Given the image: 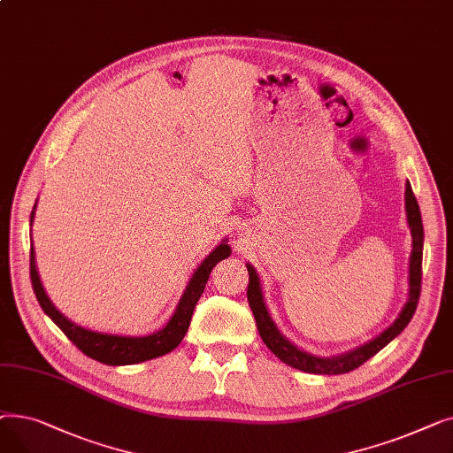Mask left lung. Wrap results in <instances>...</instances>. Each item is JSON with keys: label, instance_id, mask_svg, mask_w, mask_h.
<instances>
[{"label": "left lung", "instance_id": "left-lung-1", "mask_svg": "<svg viewBox=\"0 0 453 453\" xmlns=\"http://www.w3.org/2000/svg\"><path fill=\"white\" fill-rule=\"evenodd\" d=\"M406 214H408V226L411 231V255H410V294L408 301L403 304L402 312L395 319L391 326H388L382 334L376 336L374 340L367 342L365 345L354 349L350 352L340 354V356H332V358H321V356H314L311 352H306L299 347H296L292 342L284 338L273 319L270 318L268 306L265 303L263 288H260V280L255 272V268L248 263V273H250V284H248V301L251 306V312L255 316V323L258 328V334L266 343V347L277 356L280 362L287 365L304 371V372H312V374H343L349 371L358 369L364 365L369 358L376 352L382 350L389 342H393L400 332L408 326L411 321L418 297H420V282H422V246H424V227H422V219H420V209L417 203V198L411 190V183L406 181Z\"/></svg>", "mask_w": 453, "mask_h": 453}]
</instances>
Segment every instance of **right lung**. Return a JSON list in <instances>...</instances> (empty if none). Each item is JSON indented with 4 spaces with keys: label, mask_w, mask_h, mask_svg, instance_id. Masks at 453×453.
<instances>
[{
    "label": "right lung",
    "mask_w": 453,
    "mask_h": 453,
    "mask_svg": "<svg viewBox=\"0 0 453 453\" xmlns=\"http://www.w3.org/2000/svg\"><path fill=\"white\" fill-rule=\"evenodd\" d=\"M35 209L36 203L31 211V224L35 219ZM227 241H222L214 248L203 263L196 268V272L190 277L187 288L176 306V311L173 318L169 319L163 328H159L154 334L149 336H119V334H106V332H97V330H89L84 328L71 319H67L58 308L51 303V299L47 297L40 275L36 272V257H35V248L31 246V282H33V290L36 294V299L42 306V311L53 319V323L64 332V334L73 342L86 356L89 358L97 360L106 365H132V364H141L152 358H157V356H163L166 352L174 350L183 336L187 334L190 318H193L195 306L203 294V288L207 284L209 273L212 268L217 266L220 260L227 258L231 255V248L226 244Z\"/></svg>",
    "instance_id": "obj_1"
}]
</instances>
